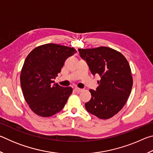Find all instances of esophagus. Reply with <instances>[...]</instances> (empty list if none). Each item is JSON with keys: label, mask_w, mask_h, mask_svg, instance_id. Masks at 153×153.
I'll use <instances>...</instances> for the list:
<instances>
[{"label": "esophagus", "mask_w": 153, "mask_h": 153, "mask_svg": "<svg viewBox=\"0 0 153 153\" xmlns=\"http://www.w3.org/2000/svg\"><path fill=\"white\" fill-rule=\"evenodd\" d=\"M75 91H76L77 92H80L82 91V89L81 88H75Z\"/></svg>", "instance_id": "obj_1"}]
</instances>
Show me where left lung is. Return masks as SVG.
<instances>
[{
	"label": "left lung",
	"instance_id": "1",
	"mask_svg": "<svg viewBox=\"0 0 153 153\" xmlns=\"http://www.w3.org/2000/svg\"><path fill=\"white\" fill-rule=\"evenodd\" d=\"M78 51L91 73L100 76L97 90H89L91 99L85 107L102 120L111 118L123 107L132 88L133 78L128 61L120 52L106 46Z\"/></svg>",
	"mask_w": 153,
	"mask_h": 153
}]
</instances>
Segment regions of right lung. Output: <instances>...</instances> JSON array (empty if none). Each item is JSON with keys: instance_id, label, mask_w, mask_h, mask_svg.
I'll return each mask as SVG.
<instances>
[{"instance_id": "1", "label": "right lung", "mask_w": 153, "mask_h": 153, "mask_svg": "<svg viewBox=\"0 0 153 153\" xmlns=\"http://www.w3.org/2000/svg\"><path fill=\"white\" fill-rule=\"evenodd\" d=\"M76 52L74 48L50 43L37 46L25 59L21 86L25 101L36 115L48 117L63 109L73 89L53 84L54 79L66 59Z\"/></svg>"}]
</instances>
